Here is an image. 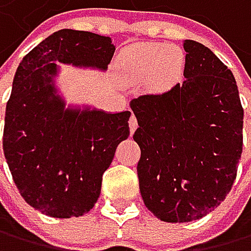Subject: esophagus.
I'll list each match as a JSON object with an SVG mask.
<instances>
[{
    "label": "esophagus",
    "instance_id": "esophagus-1",
    "mask_svg": "<svg viewBox=\"0 0 251 251\" xmlns=\"http://www.w3.org/2000/svg\"><path fill=\"white\" fill-rule=\"evenodd\" d=\"M136 129H137V119H136V115L132 114L131 117H129V131H131V134Z\"/></svg>",
    "mask_w": 251,
    "mask_h": 251
}]
</instances>
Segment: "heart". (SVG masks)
Instances as JSON below:
<instances>
[{"instance_id":"heart-1","label":"heart","mask_w":251,"mask_h":251,"mask_svg":"<svg viewBox=\"0 0 251 251\" xmlns=\"http://www.w3.org/2000/svg\"><path fill=\"white\" fill-rule=\"evenodd\" d=\"M120 61L132 77H150L154 86L167 88L179 78L183 52L165 43H142L125 49Z\"/></svg>"}]
</instances>
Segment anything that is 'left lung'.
Segmentation results:
<instances>
[{
  "mask_svg": "<svg viewBox=\"0 0 251 251\" xmlns=\"http://www.w3.org/2000/svg\"><path fill=\"white\" fill-rule=\"evenodd\" d=\"M183 81L131 101L139 128L140 194L165 222L218 208L236 179L244 109L231 71L203 44L185 40Z\"/></svg>",
  "mask_w": 251,
  "mask_h": 251,
  "instance_id": "left-lung-1",
  "label": "left lung"
}]
</instances>
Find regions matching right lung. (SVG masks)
I'll use <instances>...</instances> for the list:
<instances>
[{
    "instance_id": "obj_1",
    "label": "right lung",
    "mask_w": 251,
    "mask_h": 251,
    "mask_svg": "<svg viewBox=\"0 0 251 251\" xmlns=\"http://www.w3.org/2000/svg\"><path fill=\"white\" fill-rule=\"evenodd\" d=\"M114 50L109 37L63 29L33 48L15 74L2 150L21 196L43 214L64 219L88 213L115 148L129 136V111L64 108L53 86L55 61L104 71Z\"/></svg>"
}]
</instances>
